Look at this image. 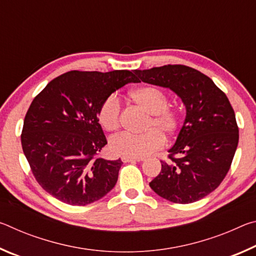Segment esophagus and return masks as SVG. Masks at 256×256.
<instances>
[{
    "label": "esophagus",
    "mask_w": 256,
    "mask_h": 256,
    "mask_svg": "<svg viewBox=\"0 0 256 256\" xmlns=\"http://www.w3.org/2000/svg\"><path fill=\"white\" fill-rule=\"evenodd\" d=\"M123 162H142L144 158H122Z\"/></svg>",
    "instance_id": "1"
}]
</instances>
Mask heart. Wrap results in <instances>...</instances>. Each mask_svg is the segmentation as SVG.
I'll return each mask as SVG.
<instances>
[{
    "label": "heart",
    "mask_w": 256,
    "mask_h": 256,
    "mask_svg": "<svg viewBox=\"0 0 256 256\" xmlns=\"http://www.w3.org/2000/svg\"><path fill=\"white\" fill-rule=\"evenodd\" d=\"M132 100L149 112L142 134L122 133L110 140L112 154L124 158H144L164 146L162 136H172L178 130L180 118L178 112L168 106L166 92L154 86H141L133 89ZM122 104L116 94L104 99L98 108V120L106 131L114 132L120 125Z\"/></svg>",
    "instance_id": "obj_1"
}]
</instances>
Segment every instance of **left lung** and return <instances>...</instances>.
I'll list each match as a JSON object with an SVG mask.
<instances>
[{"label":"left lung","instance_id":"left-lung-1","mask_svg":"<svg viewBox=\"0 0 256 256\" xmlns=\"http://www.w3.org/2000/svg\"><path fill=\"white\" fill-rule=\"evenodd\" d=\"M146 84L166 86L186 107L176 144L162 160V172L149 185L159 196L188 204L214 190L226 177L238 144L235 112L222 89L196 68L168 64L136 70Z\"/></svg>","mask_w":256,"mask_h":256}]
</instances>
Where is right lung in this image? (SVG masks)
<instances>
[{"instance_id": "add662e5", "label": "right lung", "mask_w": 256, "mask_h": 256, "mask_svg": "<svg viewBox=\"0 0 256 256\" xmlns=\"http://www.w3.org/2000/svg\"><path fill=\"white\" fill-rule=\"evenodd\" d=\"M128 82H138L128 70L68 71L34 98L21 144L34 177L50 196L86 206L114 188L123 162L98 157L107 140L97 114L104 99Z\"/></svg>"}]
</instances>
